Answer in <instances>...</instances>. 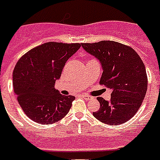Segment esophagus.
<instances>
[{"label": "esophagus", "instance_id": "34e87169", "mask_svg": "<svg viewBox=\"0 0 160 160\" xmlns=\"http://www.w3.org/2000/svg\"><path fill=\"white\" fill-rule=\"evenodd\" d=\"M81 97L84 98L85 100H90L91 99V96H87V95H81Z\"/></svg>", "mask_w": 160, "mask_h": 160}]
</instances>
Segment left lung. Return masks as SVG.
<instances>
[{
  "instance_id": "obj_1",
  "label": "left lung",
  "mask_w": 160,
  "mask_h": 160,
  "mask_svg": "<svg viewBox=\"0 0 160 160\" xmlns=\"http://www.w3.org/2000/svg\"><path fill=\"white\" fill-rule=\"evenodd\" d=\"M81 46L102 64L100 84L112 91L109 102L97 97L100 109L93 116L108 125L130 120L142 105L148 87L146 69L139 55L131 47L114 41L82 43Z\"/></svg>"
}]
</instances>
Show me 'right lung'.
I'll use <instances>...</instances> for the list:
<instances>
[{"label": "right lung", "mask_w": 160, "mask_h": 160, "mask_svg": "<svg viewBox=\"0 0 160 160\" xmlns=\"http://www.w3.org/2000/svg\"><path fill=\"white\" fill-rule=\"evenodd\" d=\"M80 43L48 42L34 48L18 60L13 70V89L18 103L31 120L52 124L69 112L73 96H64L54 88L67 60Z\"/></svg>", "instance_id": "right-lung-1"}]
</instances>
